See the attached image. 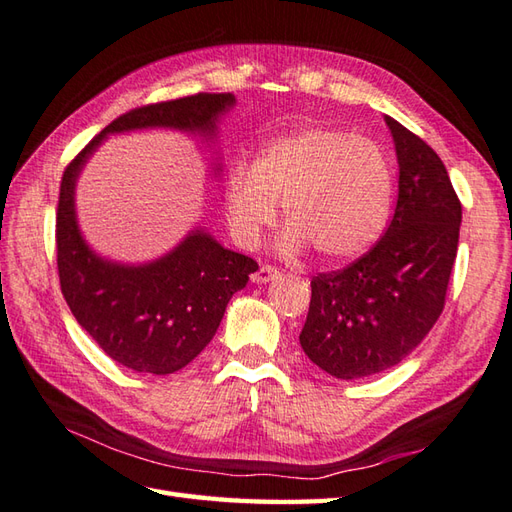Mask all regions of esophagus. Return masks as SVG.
Masks as SVG:
<instances>
[{"label": "esophagus", "instance_id": "obj_1", "mask_svg": "<svg viewBox=\"0 0 512 512\" xmlns=\"http://www.w3.org/2000/svg\"><path fill=\"white\" fill-rule=\"evenodd\" d=\"M279 277V270L275 266H259L257 273L253 275V281L255 284H266V281H273Z\"/></svg>", "mask_w": 512, "mask_h": 512}]
</instances>
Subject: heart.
<instances>
[{
    "instance_id": "obj_1",
    "label": "heart",
    "mask_w": 512,
    "mask_h": 512,
    "mask_svg": "<svg viewBox=\"0 0 512 512\" xmlns=\"http://www.w3.org/2000/svg\"><path fill=\"white\" fill-rule=\"evenodd\" d=\"M391 169L374 140L332 127H301L275 138L257 162L228 171L226 220L250 246L275 222L277 202L288 226L279 246L308 244L323 262H350L383 233L391 211Z\"/></svg>"
}]
</instances>
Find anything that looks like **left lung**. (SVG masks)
<instances>
[{
  "instance_id": "obj_1",
  "label": "left lung",
  "mask_w": 512,
  "mask_h": 512,
  "mask_svg": "<svg viewBox=\"0 0 512 512\" xmlns=\"http://www.w3.org/2000/svg\"><path fill=\"white\" fill-rule=\"evenodd\" d=\"M398 202L385 235L363 257L310 281L303 352L341 380L365 378L409 356L444 310L458 255L462 204L440 156L391 116Z\"/></svg>"
}]
</instances>
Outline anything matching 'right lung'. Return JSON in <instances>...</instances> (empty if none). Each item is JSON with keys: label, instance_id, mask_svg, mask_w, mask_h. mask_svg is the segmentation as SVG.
<instances>
[{"label": "right lung", "instance_id": "right-lung-1", "mask_svg": "<svg viewBox=\"0 0 512 512\" xmlns=\"http://www.w3.org/2000/svg\"><path fill=\"white\" fill-rule=\"evenodd\" d=\"M233 94L200 92L129 110L96 134L63 171L57 206V268L65 301L101 350L134 372L173 374L189 365L220 328L226 303L259 268L211 235L193 231L169 255L123 266L94 255L79 233L74 182L107 134L173 127L213 136Z\"/></svg>", "mask_w": 512, "mask_h": 512}]
</instances>
